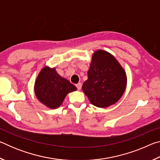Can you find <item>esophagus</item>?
<instances>
[{
    "mask_svg": "<svg viewBox=\"0 0 160 160\" xmlns=\"http://www.w3.org/2000/svg\"><path fill=\"white\" fill-rule=\"evenodd\" d=\"M75 86H76V88H77V89H78V90H80L81 88H82V83H80V82L78 83Z\"/></svg>",
    "mask_w": 160,
    "mask_h": 160,
    "instance_id": "1",
    "label": "esophagus"
}]
</instances>
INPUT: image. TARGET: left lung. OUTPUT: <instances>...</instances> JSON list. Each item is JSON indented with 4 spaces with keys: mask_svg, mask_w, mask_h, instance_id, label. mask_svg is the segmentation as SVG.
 Returning <instances> with one entry per match:
<instances>
[{
    "mask_svg": "<svg viewBox=\"0 0 160 160\" xmlns=\"http://www.w3.org/2000/svg\"><path fill=\"white\" fill-rule=\"evenodd\" d=\"M82 91L91 104L100 108L117 102L126 88V72L118 61L103 50L94 52Z\"/></svg>",
    "mask_w": 160,
    "mask_h": 160,
    "instance_id": "8db88e82",
    "label": "left lung"
}]
</instances>
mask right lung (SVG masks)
<instances>
[{
    "label": "right lung",
    "instance_id": "add662e5",
    "mask_svg": "<svg viewBox=\"0 0 160 160\" xmlns=\"http://www.w3.org/2000/svg\"><path fill=\"white\" fill-rule=\"evenodd\" d=\"M76 90V87L60 76L54 68L48 66L43 68L34 85L37 98L50 109L60 107L67 94Z\"/></svg>",
    "mask_w": 160,
    "mask_h": 160
}]
</instances>
